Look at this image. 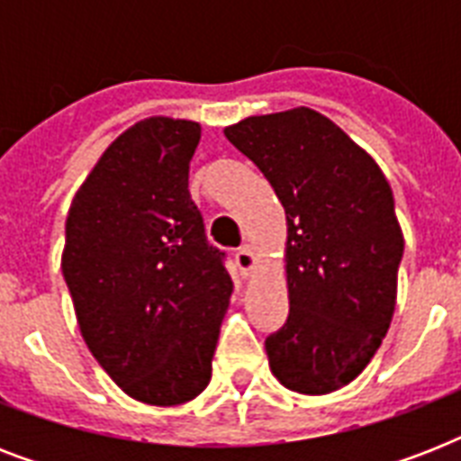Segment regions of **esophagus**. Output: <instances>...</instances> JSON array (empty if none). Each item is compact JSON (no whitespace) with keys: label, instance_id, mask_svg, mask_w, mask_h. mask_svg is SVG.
<instances>
[{"label":"esophagus","instance_id":"34e87169","mask_svg":"<svg viewBox=\"0 0 461 461\" xmlns=\"http://www.w3.org/2000/svg\"><path fill=\"white\" fill-rule=\"evenodd\" d=\"M234 260H237L239 273L241 275H249L256 267V253H253V249L249 244L239 246L237 253H234Z\"/></svg>","mask_w":461,"mask_h":461}]
</instances>
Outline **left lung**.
Listing matches in <instances>:
<instances>
[{
  "instance_id": "obj_1",
  "label": "left lung",
  "mask_w": 461,
  "mask_h": 461,
  "mask_svg": "<svg viewBox=\"0 0 461 461\" xmlns=\"http://www.w3.org/2000/svg\"><path fill=\"white\" fill-rule=\"evenodd\" d=\"M287 212L289 315L267 335L270 371L302 394L357 378L394 313L404 239L375 159L308 107L224 129Z\"/></svg>"
}]
</instances>
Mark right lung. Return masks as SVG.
Instances as JSON below:
<instances>
[{
	"label": "right lung",
	"instance_id": "right-lung-1",
	"mask_svg": "<svg viewBox=\"0 0 461 461\" xmlns=\"http://www.w3.org/2000/svg\"><path fill=\"white\" fill-rule=\"evenodd\" d=\"M198 140L194 122H139L97 159L67 217L61 273L83 339L126 394L158 407L205 390L234 289L188 194Z\"/></svg>",
	"mask_w": 461,
	"mask_h": 461
}]
</instances>
